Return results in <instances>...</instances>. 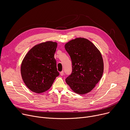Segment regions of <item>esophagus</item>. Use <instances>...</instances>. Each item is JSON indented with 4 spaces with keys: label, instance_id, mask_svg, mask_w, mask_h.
Returning a JSON list of instances; mask_svg holds the SVG:
<instances>
[{
    "label": "esophagus",
    "instance_id": "1",
    "mask_svg": "<svg viewBox=\"0 0 130 130\" xmlns=\"http://www.w3.org/2000/svg\"><path fill=\"white\" fill-rule=\"evenodd\" d=\"M64 74V72H63V71L60 72V75H61V76H63Z\"/></svg>",
    "mask_w": 130,
    "mask_h": 130
}]
</instances>
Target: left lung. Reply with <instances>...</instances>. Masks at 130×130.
Returning <instances> with one entry per match:
<instances>
[{"instance_id":"obj_1","label":"left lung","mask_w":130,"mask_h":130,"mask_svg":"<svg viewBox=\"0 0 130 130\" xmlns=\"http://www.w3.org/2000/svg\"><path fill=\"white\" fill-rule=\"evenodd\" d=\"M72 62V74L65 80L75 93L86 94L91 91L101 80L104 62L99 50L92 42L77 38L65 44Z\"/></svg>"}]
</instances>
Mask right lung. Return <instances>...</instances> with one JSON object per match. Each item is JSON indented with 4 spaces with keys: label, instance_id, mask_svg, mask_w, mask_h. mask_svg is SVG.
<instances>
[{
    "label": "right lung",
    "instance_id": "add662e5",
    "mask_svg": "<svg viewBox=\"0 0 130 130\" xmlns=\"http://www.w3.org/2000/svg\"><path fill=\"white\" fill-rule=\"evenodd\" d=\"M56 42L48 41L34 46L21 65L22 79L31 91L41 93L48 90L59 75L54 55Z\"/></svg>",
    "mask_w": 130,
    "mask_h": 130
}]
</instances>
